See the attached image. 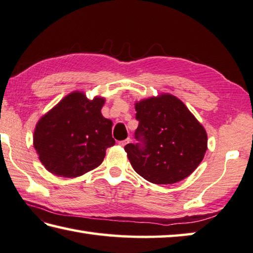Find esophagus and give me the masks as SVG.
<instances>
[{
  "instance_id": "1",
  "label": "esophagus",
  "mask_w": 253,
  "mask_h": 253,
  "mask_svg": "<svg viewBox=\"0 0 253 253\" xmlns=\"http://www.w3.org/2000/svg\"><path fill=\"white\" fill-rule=\"evenodd\" d=\"M128 142H130V138H127V139H125V140H122V141H119V145L121 146H126Z\"/></svg>"
}]
</instances>
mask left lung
Returning <instances> with one entry per match:
<instances>
[{"label": "left lung", "mask_w": 253, "mask_h": 253, "mask_svg": "<svg viewBox=\"0 0 253 253\" xmlns=\"http://www.w3.org/2000/svg\"><path fill=\"white\" fill-rule=\"evenodd\" d=\"M136 144L125 146L134 170L157 185L187 178L203 162L207 132L180 99L164 94L136 104Z\"/></svg>", "instance_id": "obj_1"}]
</instances>
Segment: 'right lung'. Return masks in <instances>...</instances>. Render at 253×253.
I'll list each match as a JSON object with an SVG mask.
<instances>
[{"label":"right lung","instance_id":"add662e5","mask_svg":"<svg viewBox=\"0 0 253 253\" xmlns=\"http://www.w3.org/2000/svg\"><path fill=\"white\" fill-rule=\"evenodd\" d=\"M104 103L75 91L40 119L34 148L49 172L74 178L103 163L106 149L115 145L113 123L100 113Z\"/></svg>","mask_w":253,"mask_h":253}]
</instances>
